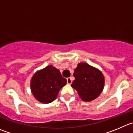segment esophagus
I'll return each mask as SVG.
<instances>
[{
    "label": "esophagus",
    "instance_id": "obj_1",
    "mask_svg": "<svg viewBox=\"0 0 133 133\" xmlns=\"http://www.w3.org/2000/svg\"><path fill=\"white\" fill-rule=\"evenodd\" d=\"M67 83H68V84H69V85L71 84V83H72V79H71V78H67Z\"/></svg>",
    "mask_w": 133,
    "mask_h": 133
}]
</instances>
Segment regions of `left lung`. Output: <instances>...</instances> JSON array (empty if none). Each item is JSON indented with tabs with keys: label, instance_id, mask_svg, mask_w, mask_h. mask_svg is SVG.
Masks as SVG:
<instances>
[{
	"label": "left lung",
	"instance_id": "8db88e82",
	"mask_svg": "<svg viewBox=\"0 0 133 133\" xmlns=\"http://www.w3.org/2000/svg\"><path fill=\"white\" fill-rule=\"evenodd\" d=\"M75 80L71 84L84 102L97 98L103 91L105 78L101 71L85 62L79 63L74 69Z\"/></svg>",
	"mask_w": 133,
	"mask_h": 133
}]
</instances>
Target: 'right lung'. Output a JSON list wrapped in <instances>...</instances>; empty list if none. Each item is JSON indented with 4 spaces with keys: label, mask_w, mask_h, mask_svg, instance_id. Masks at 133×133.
I'll use <instances>...</instances> for the list:
<instances>
[{
    "label": "right lung",
    "mask_w": 133,
    "mask_h": 133,
    "mask_svg": "<svg viewBox=\"0 0 133 133\" xmlns=\"http://www.w3.org/2000/svg\"><path fill=\"white\" fill-rule=\"evenodd\" d=\"M66 84L67 80L59 69L50 65L35 73L31 79V91L37 101L49 104L56 98L59 90Z\"/></svg>",
    "instance_id": "add662e5"
}]
</instances>
